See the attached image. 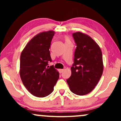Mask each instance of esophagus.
Listing matches in <instances>:
<instances>
[{"label": "esophagus", "mask_w": 121, "mask_h": 121, "mask_svg": "<svg viewBox=\"0 0 121 121\" xmlns=\"http://www.w3.org/2000/svg\"><path fill=\"white\" fill-rule=\"evenodd\" d=\"M58 71H59V73H63V71H64V70L63 69H59Z\"/></svg>", "instance_id": "1"}]
</instances>
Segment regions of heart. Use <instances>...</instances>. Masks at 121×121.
I'll return each mask as SVG.
<instances>
[{
    "instance_id": "obj_1",
    "label": "heart",
    "mask_w": 121,
    "mask_h": 121,
    "mask_svg": "<svg viewBox=\"0 0 121 121\" xmlns=\"http://www.w3.org/2000/svg\"><path fill=\"white\" fill-rule=\"evenodd\" d=\"M64 41H65V43H70V40L68 37L67 36H65V37H64Z\"/></svg>"
}]
</instances>
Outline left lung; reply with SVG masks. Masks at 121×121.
Returning a JSON list of instances; mask_svg holds the SVG:
<instances>
[{"mask_svg": "<svg viewBox=\"0 0 121 121\" xmlns=\"http://www.w3.org/2000/svg\"><path fill=\"white\" fill-rule=\"evenodd\" d=\"M76 48L71 75L66 82L70 90L76 95H83L95 88L103 71L102 52L99 45L90 36L73 33Z\"/></svg>", "mask_w": 121, "mask_h": 121, "instance_id": "8db88e82", "label": "left lung"}]
</instances>
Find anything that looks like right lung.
I'll return each mask as SVG.
<instances>
[{
  "instance_id": "right-lung-1",
  "label": "right lung",
  "mask_w": 121,
  "mask_h": 121,
  "mask_svg": "<svg viewBox=\"0 0 121 121\" xmlns=\"http://www.w3.org/2000/svg\"><path fill=\"white\" fill-rule=\"evenodd\" d=\"M55 31L40 33L26 45L20 57L21 78L24 86L33 95L42 98L48 95L59 78V73L53 66L49 48Z\"/></svg>"
}]
</instances>
